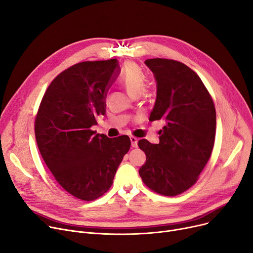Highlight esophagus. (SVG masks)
I'll return each mask as SVG.
<instances>
[{
	"label": "esophagus",
	"instance_id": "1",
	"mask_svg": "<svg viewBox=\"0 0 253 253\" xmlns=\"http://www.w3.org/2000/svg\"><path fill=\"white\" fill-rule=\"evenodd\" d=\"M130 140H131L132 148H136V147H137V141H138V139H137L136 137H134V136H131V137H130Z\"/></svg>",
	"mask_w": 253,
	"mask_h": 253
}]
</instances>
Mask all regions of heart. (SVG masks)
Instances as JSON below:
<instances>
[{
  "label": "heart",
  "instance_id": "obj_1",
  "mask_svg": "<svg viewBox=\"0 0 253 253\" xmlns=\"http://www.w3.org/2000/svg\"><path fill=\"white\" fill-rule=\"evenodd\" d=\"M144 80L145 76L142 69L135 62H127L120 77V81L131 95H137L139 93L143 95L150 94L151 87L144 83Z\"/></svg>",
  "mask_w": 253,
  "mask_h": 253
}]
</instances>
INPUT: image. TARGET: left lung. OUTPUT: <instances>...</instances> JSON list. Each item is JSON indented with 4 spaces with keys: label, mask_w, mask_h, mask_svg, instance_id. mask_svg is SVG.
I'll return each instance as SVG.
<instances>
[{
    "label": "left lung",
    "mask_w": 253,
    "mask_h": 253,
    "mask_svg": "<svg viewBox=\"0 0 253 253\" xmlns=\"http://www.w3.org/2000/svg\"><path fill=\"white\" fill-rule=\"evenodd\" d=\"M144 62L157 81L150 120L164 119L166 126L158 144L138 141L147 156L139 175L155 193L174 197L193 187L209 160L215 139V106L200 77L188 65L166 58Z\"/></svg>",
    "instance_id": "left-lung-1"
}]
</instances>
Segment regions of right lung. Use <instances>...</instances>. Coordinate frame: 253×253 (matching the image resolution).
<instances>
[{"instance_id":"1","label":"right lung","mask_w":253,"mask_h":253,"mask_svg":"<svg viewBox=\"0 0 253 253\" xmlns=\"http://www.w3.org/2000/svg\"><path fill=\"white\" fill-rule=\"evenodd\" d=\"M117 59L83 61L48 86L35 119L40 153L56 181L72 196L93 201L108 192L128 153L127 135L109 138L91 127L105 114V95Z\"/></svg>"}]
</instances>
